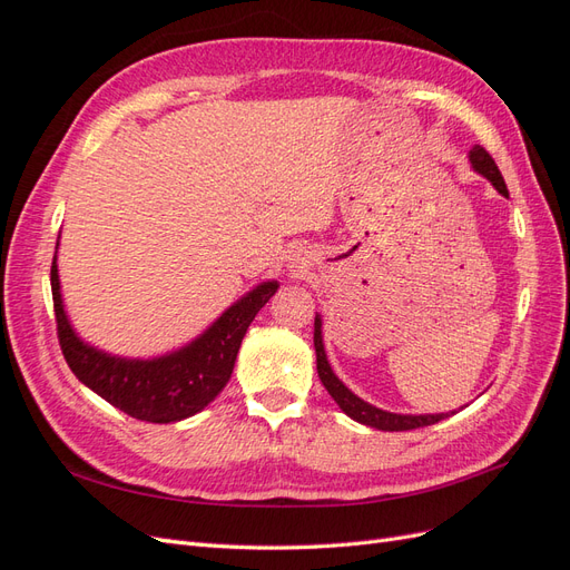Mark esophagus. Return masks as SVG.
<instances>
[{
  "label": "esophagus",
  "instance_id": "1",
  "mask_svg": "<svg viewBox=\"0 0 570 570\" xmlns=\"http://www.w3.org/2000/svg\"><path fill=\"white\" fill-rule=\"evenodd\" d=\"M289 268H292V271L306 268V258H304L302 254H292V256H289Z\"/></svg>",
  "mask_w": 570,
  "mask_h": 570
}]
</instances>
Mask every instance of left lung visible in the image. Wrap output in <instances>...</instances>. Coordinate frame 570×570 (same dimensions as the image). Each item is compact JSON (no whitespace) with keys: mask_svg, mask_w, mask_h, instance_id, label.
<instances>
[{"mask_svg":"<svg viewBox=\"0 0 570 570\" xmlns=\"http://www.w3.org/2000/svg\"><path fill=\"white\" fill-rule=\"evenodd\" d=\"M469 161L473 166L475 174H480L482 178H488L494 189L502 197H509V189H507V183L502 178V174H499V168L494 164V159L490 157V154L482 149L480 145H473V149L469 151ZM323 318L316 314V321H314V347H316V371H318V377L323 387L327 390V394L333 396V400L337 402V406L347 413V416L356 423H364L368 428H375V430H387V433H400V430H413V428H425V425H433L442 419H446V413H421V416H416V413H392V411H385V409H377L368 402L361 400V396H356L347 385H344L340 377L333 373L331 364H327V354H325V347H323Z\"/></svg>","mask_w":570,"mask_h":570,"instance_id":"left-lung-1","label":"left lung"}]
</instances>
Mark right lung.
<instances>
[{"instance_id": "1", "label": "right lung", "mask_w": 570, "mask_h": 570, "mask_svg": "<svg viewBox=\"0 0 570 570\" xmlns=\"http://www.w3.org/2000/svg\"><path fill=\"white\" fill-rule=\"evenodd\" d=\"M59 249V239H57ZM278 281L252 287L230 304L202 335L185 347L151 358H128L101 352L85 342L63 308L57 254L51 262L59 344L78 381L128 416L147 423H176L209 406L228 385L239 344L254 316L275 295Z\"/></svg>"}]
</instances>
